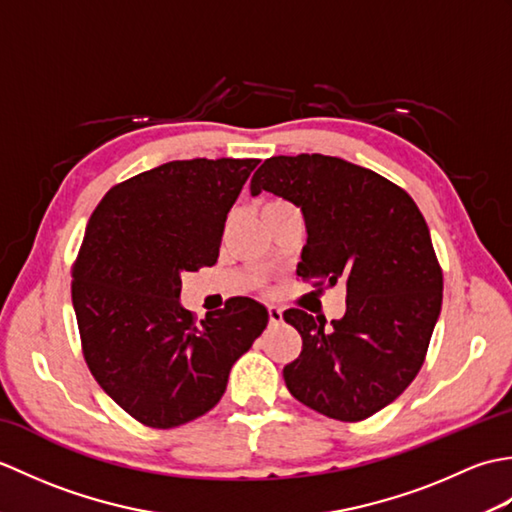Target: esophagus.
<instances>
[{"label": "esophagus", "mask_w": 512, "mask_h": 512, "mask_svg": "<svg viewBox=\"0 0 512 512\" xmlns=\"http://www.w3.org/2000/svg\"><path fill=\"white\" fill-rule=\"evenodd\" d=\"M281 319H284V314H281V308L277 306H268V321L273 325H279Z\"/></svg>", "instance_id": "obj_1"}]
</instances>
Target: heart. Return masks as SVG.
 I'll return each instance as SVG.
<instances>
[{"label":"heart","mask_w":512,"mask_h":512,"mask_svg":"<svg viewBox=\"0 0 512 512\" xmlns=\"http://www.w3.org/2000/svg\"><path fill=\"white\" fill-rule=\"evenodd\" d=\"M270 204H277V202H270Z\"/></svg>","instance_id":"b5f03b06"}]
</instances>
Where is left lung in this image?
Returning a JSON list of instances; mask_svg holds the SVG:
<instances>
[{
  "mask_svg": "<svg viewBox=\"0 0 512 512\" xmlns=\"http://www.w3.org/2000/svg\"><path fill=\"white\" fill-rule=\"evenodd\" d=\"M262 191L297 204L306 220L297 277L319 290L347 288L343 319L328 330L306 310L284 312L303 341L284 367L286 387L334 420L374 416L418 376L440 317L429 226L405 189L334 156L268 158L250 180V193Z\"/></svg>",
  "mask_w": 512,
  "mask_h": 512,
  "instance_id": "8db88e82",
  "label": "left lung"
}]
</instances>
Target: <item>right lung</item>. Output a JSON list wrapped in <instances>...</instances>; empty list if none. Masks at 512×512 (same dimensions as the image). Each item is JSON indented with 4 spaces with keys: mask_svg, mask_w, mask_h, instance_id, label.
Wrapping results in <instances>:
<instances>
[{
    "mask_svg": "<svg viewBox=\"0 0 512 512\" xmlns=\"http://www.w3.org/2000/svg\"><path fill=\"white\" fill-rule=\"evenodd\" d=\"M257 158L173 160L116 184L72 264V306L96 383L129 416L173 429L211 411L268 312L231 297L202 321L180 306L182 273L213 266L226 215Z\"/></svg>",
    "mask_w": 512,
    "mask_h": 512,
    "instance_id": "1",
    "label": "right lung"
}]
</instances>
